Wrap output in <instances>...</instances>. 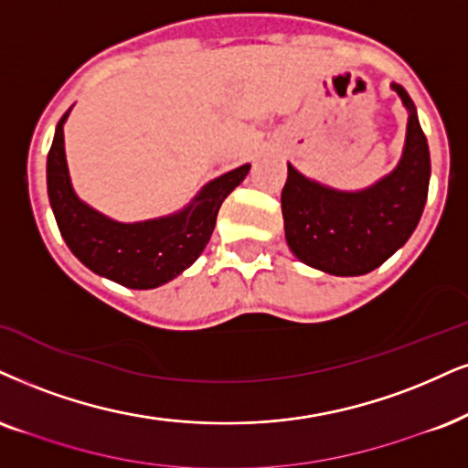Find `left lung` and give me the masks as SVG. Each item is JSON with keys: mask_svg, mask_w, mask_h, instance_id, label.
Instances as JSON below:
<instances>
[{"mask_svg": "<svg viewBox=\"0 0 468 468\" xmlns=\"http://www.w3.org/2000/svg\"><path fill=\"white\" fill-rule=\"evenodd\" d=\"M393 89L410 111L403 158L397 169L362 193H338L305 180L288 165L282 188L286 243L299 261L332 275H365L406 245L423 215L430 186V149L414 103Z\"/></svg>", "mask_w": 468, "mask_h": 468, "instance_id": "obj_1", "label": "left lung"}]
</instances>
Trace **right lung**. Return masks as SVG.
<instances>
[{"instance_id":"obj_1","label":"right lung","mask_w":468,"mask_h":468,"mask_svg":"<svg viewBox=\"0 0 468 468\" xmlns=\"http://www.w3.org/2000/svg\"><path fill=\"white\" fill-rule=\"evenodd\" d=\"M58 121L48 154V193L58 229L97 275L128 288H155L180 275L204 251L223 199L243 182L250 165L212 180L186 210L143 223H117L75 197L65 160V136Z\"/></svg>"}]
</instances>
